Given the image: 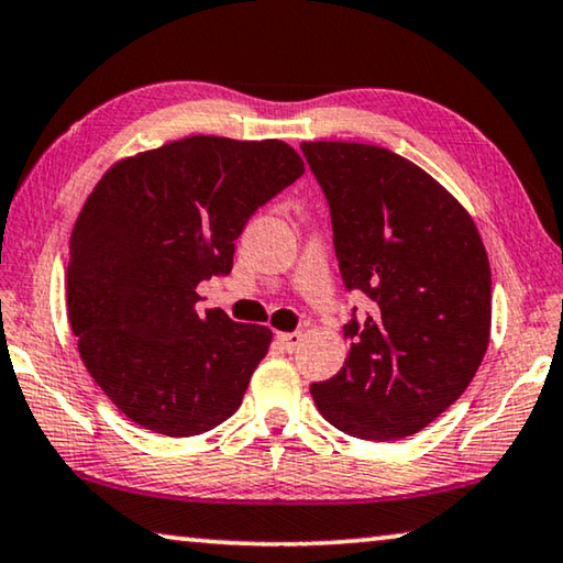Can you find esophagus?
<instances>
[{
  "label": "esophagus",
  "instance_id": "obj_1",
  "mask_svg": "<svg viewBox=\"0 0 563 563\" xmlns=\"http://www.w3.org/2000/svg\"><path fill=\"white\" fill-rule=\"evenodd\" d=\"M276 342H279V347L284 352H294L301 344V334L299 332H282V334H276Z\"/></svg>",
  "mask_w": 563,
  "mask_h": 563
}]
</instances>
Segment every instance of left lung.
<instances>
[{
  "label": "left lung",
  "instance_id": "1",
  "mask_svg": "<svg viewBox=\"0 0 563 563\" xmlns=\"http://www.w3.org/2000/svg\"><path fill=\"white\" fill-rule=\"evenodd\" d=\"M330 206L336 264L369 309L342 327L350 357L309 387L336 430L400 440L445 412L488 350L490 266L438 180L379 145L301 143Z\"/></svg>",
  "mask_w": 563,
  "mask_h": 563
}]
</instances>
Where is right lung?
I'll list each match as a JSON object with an SVG mask.
<instances>
[{
  "label": "right lung",
  "instance_id": "right-lung-1",
  "mask_svg": "<svg viewBox=\"0 0 563 563\" xmlns=\"http://www.w3.org/2000/svg\"><path fill=\"white\" fill-rule=\"evenodd\" d=\"M301 173L282 141L194 135L95 186L70 239L67 317L85 367L135 426L191 438L239 410L272 332L201 314L196 287L231 272L246 221Z\"/></svg>",
  "mask_w": 563,
  "mask_h": 563
}]
</instances>
